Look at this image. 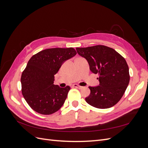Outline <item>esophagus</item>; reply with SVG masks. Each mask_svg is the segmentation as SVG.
Segmentation results:
<instances>
[{"label": "esophagus", "instance_id": "obj_1", "mask_svg": "<svg viewBox=\"0 0 148 148\" xmlns=\"http://www.w3.org/2000/svg\"><path fill=\"white\" fill-rule=\"evenodd\" d=\"M73 87H75V88H78V89H82V88H83V86H79V85H78V84H74L73 85Z\"/></svg>", "mask_w": 148, "mask_h": 148}]
</instances>
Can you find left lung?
Instances as JSON below:
<instances>
[{
	"mask_svg": "<svg viewBox=\"0 0 148 148\" xmlns=\"http://www.w3.org/2000/svg\"><path fill=\"white\" fill-rule=\"evenodd\" d=\"M76 49L80 56L87 60L91 72L99 75V86L89 87L91 92L85 98L86 102L98 109L115 105L124 95L130 82L126 60L114 49L106 46Z\"/></svg>",
	"mask_w": 148,
	"mask_h": 148,
	"instance_id": "8db88e82",
	"label": "left lung"
}]
</instances>
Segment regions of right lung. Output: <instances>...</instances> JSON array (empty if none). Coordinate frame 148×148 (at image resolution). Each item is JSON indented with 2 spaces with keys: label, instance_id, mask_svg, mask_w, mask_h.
Masks as SVG:
<instances>
[{
  "label": "right lung",
  "instance_id": "1",
  "mask_svg": "<svg viewBox=\"0 0 148 148\" xmlns=\"http://www.w3.org/2000/svg\"><path fill=\"white\" fill-rule=\"evenodd\" d=\"M77 54L73 47L47 49L31 57L21 74V92L31 108L50 115L64 105L70 87L53 84L62 64Z\"/></svg>",
  "mask_w": 148,
  "mask_h": 148
}]
</instances>
